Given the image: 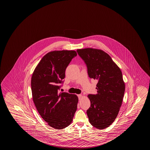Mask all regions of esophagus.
Returning a JSON list of instances; mask_svg holds the SVG:
<instances>
[{
	"label": "esophagus",
	"instance_id": "obj_1",
	"mask_svg": "<svg viewBox=\"0 0 150 150\" xmlns=\"http://www.w3.org/2000/svg\"><path fill=\"white\" fill-rule=\"evenodd\" d=\"M77 96H78V98H79V99H80L81 98L82 95H80V94H79V95H77Z\"/></svg>",
	"mask_w": 150,
	"mask_h": 150
}]
</instances>
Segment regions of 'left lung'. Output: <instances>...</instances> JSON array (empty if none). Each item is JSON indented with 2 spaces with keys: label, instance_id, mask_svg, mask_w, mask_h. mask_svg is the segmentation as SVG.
<instances>
[{
  "label": "left lung",
  "instance_id": "8db88e82",
  "mask_svg": "<svg viewBox=\"0 0 150 150\" xmlns=\"http://www.w3.org/2000/svg\"><path fill=\"white\" fill-rule=\"evenodd\" d=\"M77 52L86 64L89 77L98 81L97 93L88 95L91 105L86 112L89 122L95 128L105 129L117 118L122 104L125 91L122 72L102 50L87 48Z\"/></svg>",
  "mask_w": 150,
  "mask_h": 150
}]
</instances>
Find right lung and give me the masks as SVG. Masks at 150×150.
<instances>
[{"label":"right lung","mask_w":150,"mask_h":150,"mask_svg":"<svg viewBox=\"0 0 150 150\" xmlns=\"http://www.w3.org/2000/svg\"><path fill=\"white\" fill-rule=\"evenodd\" d=\"M75 51H54L43 57L31 78L33 100L43 120L54 129L69 126L77 110L79 99L76 95L59 90L64 83L65 72Z\"/></svg>","instance_id":"right-lung-1"}]
</instances>
